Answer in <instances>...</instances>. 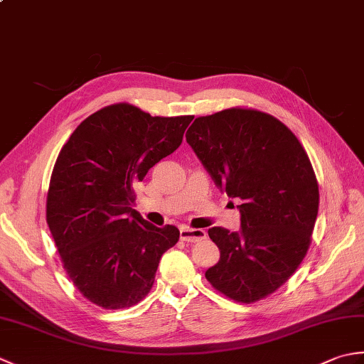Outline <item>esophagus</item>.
<instances>
[{
	"label": "esophagus",
	"mask_w": 364,
	"mask_h": 364,
	"mask_svg": "<svg viewBox=\"0 0 364 364\" xmlns=\"http://www.w3.org/2000/svg\"><path fill=\"white\" fill-rule=\"evenodd\" d=\"M180 239L184 242L194 244L202 241V239H206V231L205 230H192V228H186L183 227L180 230Z\"/></svg>",
	"instance_id": "obj_1"
}]
</instances>
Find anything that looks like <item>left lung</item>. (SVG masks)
I'll use <instances>...</instances> for the list:
<instances>
[{
    "label": "left lung",
    "mask_w": 364,
    "mask_h": 364,
    "mask_svg": "<svg viewBox=\"0 0 364 364\" xmlns=\"http://www.w3.org/2000/svg\"><path fill=\"white\" fill-rule=\"evenodd\" d=\"M186 141L215 186L242 200L241 230H208L220 259L206 280L241 304L270 296L304 261L318 218L319 186L305 149L284 123L245 107L196 119Z\"/></svg>",
    "instance_id": "left-lung-1"
}]
</instances>
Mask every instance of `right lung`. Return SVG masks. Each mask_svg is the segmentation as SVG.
<instances>
[{
  "label": "right lung",
  "instance_id": "obj_1",
  "mask_svg": "<svg viewBox=\"0 0 364 364\" xmlns=\"http://www.w3.org/2000/svg\"><path fill=\"white\" fill-rule=\"evenodd\" d=\"M194 115L151 117L128 103L106 106L80 123L54 164L46 223L67 275L106 310L150 292L162 253L180 239L131 208L133 186L181 145Z\"/></svg>",
  "mask_w": 364,
  "mask_h": 364
}]
</instances>
